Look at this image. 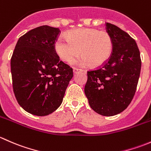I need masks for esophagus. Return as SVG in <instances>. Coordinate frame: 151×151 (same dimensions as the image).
Here are the masks:
<instances>
[{"mask_svg": "<svg viewBox=\"0 0 151 151\" xmlns=\"http://www.w3.org/2000/svg\"><path fill=\"white\" fill-rule=\"evenodd\" d=\"M78 71H83V70L79 69V68H73V72H74V74H75V73H77V72H78Z\"/></svg>", "mask_w": 151, "mask_h": 151, "instance_id": "esophagus-1", "label": "esophagus"}]
</instances>
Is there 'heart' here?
<instances>
[{"label":"heart","instance_id":"obj_1","mask_svg":"<svg viewBox=\"0 0 151 151\" xmlns=\"http://www.w3.org/2000/svg\"><path fill=\"white\" fill-rule=\"evenodd\" d=\"M66 37L59 36L55 42V52L63 61H72L80 52L83 56L74 63L81 67L91 64L99 67L104 65L112 55L113 40L105 30L80 28L68 32Z\"/></svg>","mask_w":151,"mask_h":151}]
</instances>
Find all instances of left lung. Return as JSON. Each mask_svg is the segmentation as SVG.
<instances>
[{
	"label": "left lung",
	"mask_w": 151,
	"mask_h": 151,
	"mask_svg": "<svg viewBox=\"0 0 151 151\" xmlns=\"http://www.w3.org/2000/svg\"><path fill=\"white\" fill-rule=\"evenodd\" d=\"M106 28L113 40L112 55L102 66L88 71L85 93L96 112L113 116L126 109L134 96L141 58L136 42L126 32L108 22Z\"/></svg>",
	"instance_id": "left-lung-1"
}]
</instances>
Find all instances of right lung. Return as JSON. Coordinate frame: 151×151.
Here are the masks:
<instances>
[{
	"label": "right lung",
	"mask_w": 151,
	"mask_h": 151,
	"mask_svg": "<svg viewBox=\"0 0 151 151\" xmlns=\"http://www.w3.org/2000/svg\"><path fill=\"white\" fill-rule=\"evenodd\" d=\"M59 33L48 25L30 30L17 41L11 59L15 97L32 115L45 116L55 111L73 77L72 68L55 50Z\"/></svg>",
	"instance_id": "add662e5"
}]
</instances>
